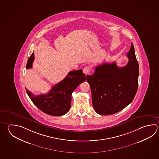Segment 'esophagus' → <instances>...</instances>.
<instances>
[{
	"mask_svg": "<svg viewBox=\"0 0 159 159\" xmlns=\"http://www.w3.org/2000/svg\"><path fill=\"white\" fill-rule=\"evenodd\" d=\"M89 70H90V67L89 66H86L83 69V72L85 74L87 75V74H88Z\"/></svg>",
	"mask_w": 159,
	"mask_h": 159,
	"instance_id": "esophagus-1",
	"label": "esophagus"
}]
</instances>
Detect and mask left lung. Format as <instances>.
<instances>
[{
    "label": "left lung",
    "mask_w": 159,
    "mask_h": 159,
    "mask_svg": "<svg viewBox=\"0 0 159 159\" xmlns=\"http://www.w3.org/2000/svg\"><path fill=\"white\" fill-rule=\"evenodd\" d=\"M129 62L119 67L116 62L96 67L92 75H88L93 108L101 115H112L123 110L134 99L138 86L139 65L133 44L126 54Z\"/></svg>",
    "instance_id": "1"
}]
</instances>
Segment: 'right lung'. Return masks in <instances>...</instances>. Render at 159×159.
I'll use <instances>...</instances> for the list:
<instances>
[{
    "label": "right lung",
    "mask_w": 159,
    "mask_h": 159,
    "mask_svg": "<svg viewBox=\"0 0 159 159\" xmlns=\"http://www.w3.org/2000/svg\"><path fill=\"white\" fill-rule=\"evenodd\" d=\"M34 52L27 61L26 69L32 67ZM85 75L81 69L69 72L62 81L54 85L48 93L34 96L26 89L30 99L39 110L52 116H62L71 107V95L74 90L85 81Z\"/></svg>",
    "instance_id": "right-lung-1"
}]
</instances>
